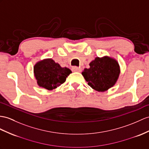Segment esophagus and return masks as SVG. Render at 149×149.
Listing matches in <instances>:
<instances>
[{"instance_id":"1","label":"esophagus","mask_w":149,"mask_h":149,"mask_svg":"<svg viewBox=\"0 0 149 149\" xmlns=\"http://www.w3.org/2000/svg\"><path fill=\"white\" fill-rule=\"evenodd\" d=\"M72 71L74 72H81V69L80 68H78V67H76V66H74L72 68Z\"/></svg>"}]
</instances>
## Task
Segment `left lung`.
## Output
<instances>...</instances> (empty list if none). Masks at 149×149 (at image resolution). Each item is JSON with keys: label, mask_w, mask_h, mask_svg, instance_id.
I'll return each instance as SVG.
<instances>
[{"label": "left lung", "mask_w": 149, "mask_h": 149, "mask_svg": "<svg viewBox=\"0 0 149 149\" xmlns=\"http://www.w3.org/2000/svg\"><path fill=\"white\" fill-rule=\"evenodd\" d=\"M89 65L90 68L84 69L81 74L93 89L102 92L116 84L120 74V67L114 58L97 57Z\"/></svg>", "instance_id": "obj_1"}]
</instances>
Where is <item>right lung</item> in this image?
I'll use <instances>...</instances> for the list:
<instances>
[{
	"label": "right lung",
	"mask_w": 149,
	"mask_h": 149,
	"mask_svg": "<svg viewBox=\"0 0 149 149\" xmlns=\"http://www.w3.org/2000/svg\"><path fill=\"white\" fill-rule=\"evenodd\" d=\"M33 72L39 86L52 90L64 83L72 72L68 68H62L52 59H45L35 64Z\"/></svg>",
	"instance_id": "right-lung-1"
}]
</instances>
